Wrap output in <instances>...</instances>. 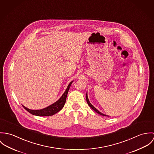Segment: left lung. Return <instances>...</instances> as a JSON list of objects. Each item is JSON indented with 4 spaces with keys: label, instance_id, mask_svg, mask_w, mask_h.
<instances>
[{
    "label": "left lung",
    "instance_id": "left-lung-1",
    "mask_svg": "<svg viewBox=\"0 0 154 154\" xmlns=\"http://www.w3.org/2000/svg\"><path fill=\"white\" fill-rule=\"evenodd\" d=\"M86 100H87V104H88V106L93 110H94L96 113H97L98 114H99V115H102V116H107V115H104V114H103V113H102L101 112H100L97 109H96L91 103H90V102H89V100H88V97H87V93L86 94Z\"/></svg>",
    "mask_w": 154,
    "mask_h": 154
}]
</instances>
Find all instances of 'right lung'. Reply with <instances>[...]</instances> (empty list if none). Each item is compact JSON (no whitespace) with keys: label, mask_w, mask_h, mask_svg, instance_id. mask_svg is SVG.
Returning a JSON list of instances; mask_svg holds the SVG:
<instances>
[{"label":"right lung","mask_w":154,"mask_h":154,"mask_svg":"<svg viewBox=\"0 0 154 154\" xmlns=\"http://www.w3.org/2000/svg\"><path fill=\"white\" fill-rule=\"evenodd\" d=\"M72 83V82H71L69 84L66 91L64 93V94L62 95V96L60 97V99L58 101H57L56 102L54 103V104H52L46 108H44L41 110H31L23 106V105L22 106L24 107V109L26 110H27L28 112H29L30 113L34 115L38 116H48L54 115L57 112H58L59 111H60L63 108L66 103V98H67V96L69 92V87L71 85Z\"/></svg>","instance_id":"obj_1"}]
</instances>
